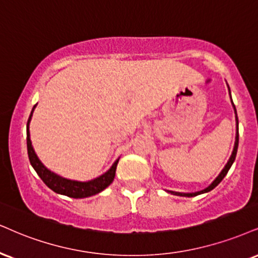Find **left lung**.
Returning <instances> with one entry per match:
<instances>
[{"mask_svg": "<svg viewBox=\"0 0 258 258\" xmlns=\"http://www.w3.org/2000/svg\"><path fill=\"white\" fill-rule=\"evenodd\" d=\"M228 91H230V87H228ZM230 98H231V92H230ZM231 101H232V98H231ZM232 105H233V109H234V113H236V123H237V133H236V141H234V147H233V151H232V154L230 159H228L227 164L225 165V167L222 168V171L220 173H219V176L215 178L214 180H213V183L209 185L208 187H206V189L201 190V191H197V192H190V194H183V192H176V191H168L171 194H173V195H178V196H185V197H194V196H197L200 195V194H205V192H208L211 191V190L214 189L215 186L218 185L219 183L221 182L222 179H224V177L226 176L228 170H230L232 164H233L234 159H236V155H237V149H238V141H239V133H238V116H237V110H236V106H234L233 101H232Z\"/></svg>", "mask_w": 258, "mask_h": 258, "instance_id": "left-lung-1", "label": "left lung"}]
</instances>
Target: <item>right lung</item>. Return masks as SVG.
<instances>
[{
	"label": "right lung",
	"mask_w": 258,
	"mask_h": 258,
	"mask_svg": "<svg viewBox=\"0 0 258 258\" xmlns=\"http://www.w3.org/2000/svg\"><path fill=\"white\" fill-rule=\"evenodd\" d=\"M34 109H36V105H34L33 109H32L30 118L27 120V153L28 158H30V163L32 165V167L34 168V171L38 173V176L41 178V180H43L52 191L61 194V195H66L68 197H73V199H85V197L93 196L95 194H99L100 191H103L104 189H106V187L113 182L114 174H116L117 164H118L119 159H117V160L114 161L109 171H106V172L101 174L99 177L94 178V179L88 180V182H78V180L67 179V178H63L61 176H58V174L51 172L49 168L44 166L43 163L39 160V158L37 157L33 147H32V142L30 138V122Z\"/></svg>",
	"instance_id": "right-lung-1"
}]
</instances>
